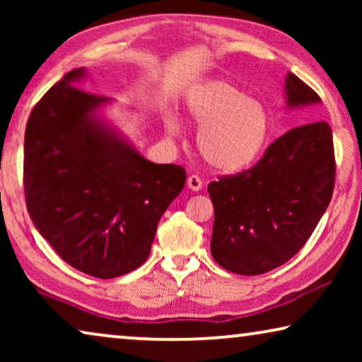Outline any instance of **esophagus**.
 Here are the masks:
<instances>
[{"mask_svg":"<svg viewBox=\"0 0 362 362\" xmlns=\"http://www.w3.org/2000/svg\"><path fill=\"white\" fill-rule=\"evenodd\" d=\"M186 185H187V187H189L191 191H201L202 189V181L196 175L187 176Z\"/></svg>","mask_w":362,"mask_h":362,"instance_id":"obj_1","label":"esophagus"}]
</instances>
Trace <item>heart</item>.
Instances as JSON below:
<instances>
[{
	"mask_svg": "<svg viewBox=\"0 0 362 362\" xmlns=\"http://www.w3.org/2000/svg\"><path fill=\"white\" fill-rule=\"evenodd\" d=\"M185 117L197 130L199 155L224 175L242 173L264 153L270 136V113L265 105L224 78H206L192 86L185 97ZM165 130L177 138L180 117L168 113Z\"/></svg>",
	"mask_w": 362,
	"mask_h": 362,
	"instance_id": "1",
	"label": "heart"
}]
</instances>
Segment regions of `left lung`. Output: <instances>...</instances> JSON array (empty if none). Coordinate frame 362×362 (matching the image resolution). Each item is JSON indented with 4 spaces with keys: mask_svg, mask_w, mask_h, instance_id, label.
I'll return each instance as SVG.
<instances>
[{
    "mask_svg": "<svg viewBox=\"0 0 362 362\" xmlns=\"http://www.w3.org/2000/svg\"><path fill=\"white\" fill-rule=\"evenodd\" d=\"M288 110L321 98L295 74L285 77ZM334 187L333 133L326 122L291 128L252 170L207 186L214 206L211 254L226 270L260 275L288 262L313 234Z\"/></svg>",
    "mask_w": 362,
    "mask_h": 362,
    "instance_id": "obj_1",
    "label": "left lung"
}]
</instances>
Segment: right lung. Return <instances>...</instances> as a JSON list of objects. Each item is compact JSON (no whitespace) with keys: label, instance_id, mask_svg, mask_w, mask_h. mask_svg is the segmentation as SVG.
I'll use <instances>...</instances> for the list:
<instances>
[{"label":"right lung","instance_id":"right-lung-1","mask_svg":"<svg viewBox=\"0 0 362 362\" xmlns=\"http://www.w3.org/2000/svg\"><path fill=\"white\" fill-rule=\"evenodd\" d=\"M67 72L33 108L24 135V192L52 249L83 274L115 279L148 259L158 222L186 182L176 165L148 161L105 108Z\"/></svg>","mask_w":362,"mask_h":362}]
</instances>
